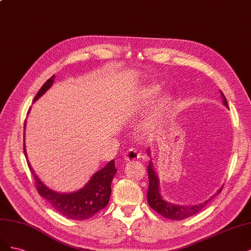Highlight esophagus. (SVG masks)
Masks as SVG:
<instances>
[{"label": "esophagus", "mask_w": 251, "mask_h": 251, "mask_svg": "<svg viewBox=\"0 0 251 251\" xmlns=\"http://www.w3.org/2000/svg\"><path fill=\"white\" fill-rule=\"evenodd\" d=\"M141 157V154L139 152H137L135 149L131 148V149H128L125 153H124V158L125 160H135V159H139Z\"/></svg>", "instance_id": "34e87169"}]
</instances>
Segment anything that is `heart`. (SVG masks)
Wrapping results in <instances>:
<instances>
[{
    "label": "heart",
    "instance_id": "obj_1",
    "mask_svg": "<svg viewBox=\"0 0 251 251\" xmlns=\"http://www.w3.org/2000/svg\"><path fill=\"white\" fill-rule=\"evenodd\" d=\"M154 92H155V88H148L146 93H145V95L148 97V96H151V95L154 94ZM153 126H154V120H150V119L145 120L143 124L141 125V130L144 133H148V132H150V130L153 128Z\"/></svg>",
    "mask_w": 251,
    "mask_h": 251
}]
</instances>
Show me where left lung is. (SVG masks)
Instances as JSON below:
<instances>
[{"mask_svg": "<svg viewBox=\"0 0 251 251\" xmlns=\"http://www.w3.org/2000/svg\"><path fill=\"white\" fill-rule=\"evenodd\" d=\"M221 96L223 98L224 104L227 106V101H226L225 96L223 95L222 92H221ZM147 171H148V177H149V188H148V193H147L148 203H149L150 207L152 209H154L156 213H158L159 215H161L165 218H168V219H171V220H182L190 216L197 214L223 189V188H221L219 191L217 192V194H215V196H213L211 199H208L207 201L203 202V203H201L199 205H193V206L173 205V204L168 203V202H166L163 198H161L159 191H158V178L156 177L154 170H153V168H152L151 163L148 166Z\"/></svg>", "mask_w": 251, "mask_h": 251, "instance_id": "8db88e82", "label": "left lung"}]
</instances>
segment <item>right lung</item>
I'll list each match as a JSON object with an SVG mask.
<instances>
[{
    "mask_svg": "<svg viewBox=\"0 0 251 251\" xmlns=\"http://www.w3.org/2000/svg\"><path fill=\"white\" fill-rule=\"evenodd\" d=\"M54 78L55 75L47 80L45 84L40 87L33 101H36L40 96L49 90L54 81ZM24 128H25V126H24ZM24 153L26 154L25 144H24ZM27 163L32 175L34 177L35 188L39 195L49 202L56 211L64 217L69 218V219H88V218L93 217L108 204L111 193V180L117 173L114 159L110 160L100 171L96 172L92 179L88 181L83 189L71 194H59L47 188L36 176L28 160Z\"/></svg>",
    "mask_w": 251,
    "mask_h": 251,
    "instance_id": "add662e5",
    "label": "right lung"
}]
</instances>
